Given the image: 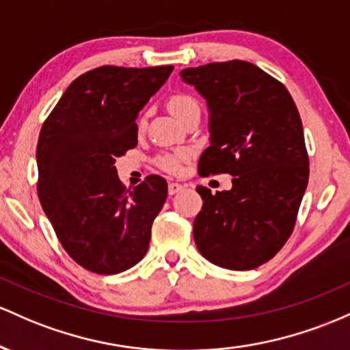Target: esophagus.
Returning a JSON list of instances; mask_svg holds the SVG:
<instances>
[{"instance_id": "obj_1", "label": "esophagus", "mask_w": 350, "mask_h": 350, "mask_svg": "<svg viewBox=\"0 0 350 350\" xmlns=\"http://www.w3.org/2000/svg\"><path fill=\"white\" fill-rule=\"evenodd\" d=\"M183 188H185V185H182V183L170 182V183H168V193L175 195V193H178V191H182Z\"/></svg>"}]
</instances>
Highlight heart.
<instances>
[{
  "label": "heart",
  "mask_w": 350,
  "mask_h": 350,
  "mask_svg": "<svg viewBox=\"0 0 350 350\" xmlns=\"http://www.w3.org/2000/svg\"><path fill=\"white\" fill-rule=\"evenodd\" d=\"M168 109H170L175 117H178V119L182 120L188 112L200 111V102L196 100L193 96H190V94L176 92L168 97ZM139 125H144V117L139 120ZM185 152H175V154L160 155L159 159H157V163H159L165 172L176 174V172H180V168H182V162L185 160Z\"/></svg>",
  "instance_id": "obj_1"
}]
</instances>
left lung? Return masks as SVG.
I'll use <instances>...</instances> for the list:
<instances>
[{
  "label": "left lung",
  "instance_id": "obj_1",
  "mask_svg": "<svg viewBox=\"0 0 350 350\" xmlns=\"http://www.w3.org/2000/svg\"><path fill=\"white\" fill-rule=\"evenodd\" d=\"M180 74L210 109L211 145L198 174L233 176L230 191L196 187L203 200L196 248L221 268H258L291 237L308 187L299 112L284 84L251 62H210Z\"/></svg>",
  "mask_w": 350,
  "mask_h": 350
}]
</instances>
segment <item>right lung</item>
Here are the masks:
<instances>
[{"label": "right lung", "mask_w": 350, "mask_h": 350, "mask_svg": "<svg viewBox=\"0 0 350 350\" xmlns=\"http://www.w3.org/2000/svg\"><path fill=\"white\" fill-rule=\"evenodd\" d=\"M174 66H100L62 94L39 133L38 196L59 243L84 269L117 274L145 256L167 200L165 178L125 188L116 157L137 145V113Z\"/></svg>", "instance_id": "obj_1"}]
</instances>
